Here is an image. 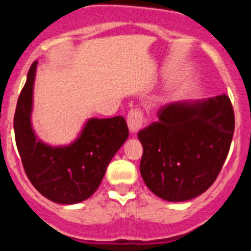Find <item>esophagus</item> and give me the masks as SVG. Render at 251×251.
<instances>
[{"label": "esophagus", "instance_id": "esophagus-1", "mask_svg": "<svg viewBox=\"0 0 251 251\" xmlns=\"http://www.w3.org/2000/svg\"><path fill=\"white\" fill-rule=\"evenodd\" d=\"M144 124V114L141 110H131L127 115V125L131 132H137Z\"/></svg>", "mask_w": 251, "mask_h": 251}]
</instances>
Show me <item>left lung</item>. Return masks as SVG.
<instances>
[{
  "label": "left lung",
  "instance_id": "left-lung-1",
  "mask_svg": "<svg viewBox=\"0 0 251 251\" xmlns=\"http://www.w3.org/2000/svg\"><path fill=\"white\" fill-rule=\"evenodd\" d=\"M157 117L137 134L144 148L142 179L166 201L196 198L214 184L229 153L235 128L231 101L220 95L170 103Z\"/></svg>",
  "mask_w": 251,
  "mask_h": 251
}]
</instances>
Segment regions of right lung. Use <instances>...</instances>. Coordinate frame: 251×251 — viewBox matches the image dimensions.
Returning a JSON list of instances; mask_svg holds the SVG:
<instances>
[{"mask_svg": "<svg viewBox=\"0 0 251 251\" xmlns=\"http://www.w3.org/2000/svg\"><path fill=\"white\" fill-rule=\"evenodd\" d=\"M37 61L31 65L13 117L16 145L36 190L58 204H76L98 190L107 165L128 137L123 116L90 119L76 141L52 148L36 139L31 126Z\"/></svg>", "mask_w": 251, "mask_h": 251, "instance_id": "right-lung-1", "label": "right lung"}]
</instances>
